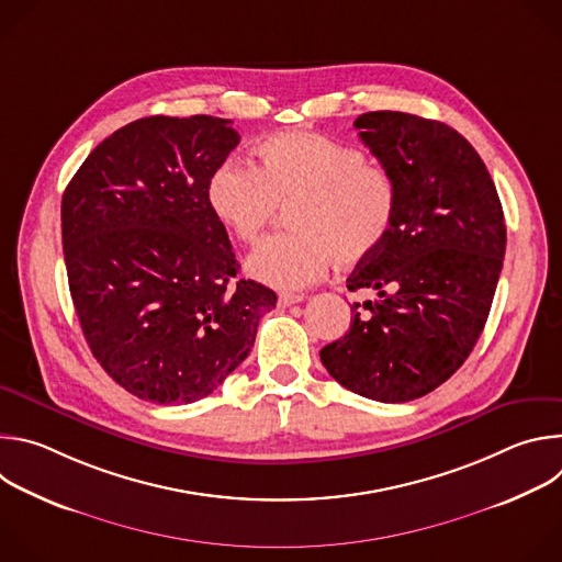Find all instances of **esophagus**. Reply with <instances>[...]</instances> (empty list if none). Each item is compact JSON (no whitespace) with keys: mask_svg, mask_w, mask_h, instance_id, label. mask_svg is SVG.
<instances>
[{"mask_svg":"<svg viewBox=\"0 0 562 562\" xmlns=\"http://www.w3.org/2000/svg\"><path fill=\"white\" fill-rule=\"evenodd\" d=\"M302 300H304V295H297V293H280L278 295V304L280 306H291V304H297Z\"/></svg>","mask_w":562,"mask_h":562,"instance_id":"34e87169","label":"esophagus"}]
</instances>
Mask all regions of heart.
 I'll use <instances>...</instances> for the list:
<instances>
[{
    "mask_svg": "<svg viewBox=\"0 0 562 562\" xmlns=\"http://www.w3.org/2000/svg\"><path fill=\"white\" fill-rule=\"evenodd\" d=\"M256 153L258 167L228 159L206 187L211 211L245 245L260 243L280 209H289L293 231L267 239L247 262L249 276L295 291L334 262L353 267L384 245L397 189L360 148L297 131L265 139Z\"/></svg>",
    "mask_w": 562,
    "mask_h": 562,
    "instance_id": "heart-1",
    "label": "heart"
}]
</instances>
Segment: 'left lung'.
<instances>
[{
  "label": "left lung",
  "instance_id": "obj_1",
  "mask_svg": "<svg viewBox=\"0 0 562 562\" xmlns=\"http://www.w3.org/2000/svg\"><path fill=\"white\" fill-rule=\"evenodd\" d=\"M353 126L393 178L397 213L384 245L347 278L349 291L378 300L319 360L358 395L409 403L449 380L485 329L507 247L503 204L451 126L397 111L364 113Z\"/></svg>",
  "mask_w": 562,
  "mask_h": 562
}]
</instances>
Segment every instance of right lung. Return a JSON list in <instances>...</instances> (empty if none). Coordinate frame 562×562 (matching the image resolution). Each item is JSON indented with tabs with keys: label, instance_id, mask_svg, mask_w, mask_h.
<instances>
[{
	"label": "right lung",
	"instance_id": "right-lung-1",
	"mask_svg": "<svg viewBox=\"0 0 562 562\" xmlns=\"http://www.w3.org/2000/svg\"><path fill=\"white\" fill-rule=\"evenodd\" d=\"M231 120L153 115L117 128L61 198L70 297L102 369L155 405H189L239 367L276 293L237 280L206 187Z\"/></svg>",
	"mask_w": 562,
	"mask_h": 562
}]
</instances>
